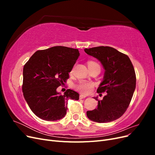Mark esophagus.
Returning <instances> with one entry per match:
<instances>
[{
    "instance_id": "esophagus-1",
    "label": "esophagus",
    "mask_w": 155,
    "mask_h": 155,
    "mask_svg": "<svg viewBox=\"0 0 155 155\" xmlns=\"http://www.w3.org/2000/svg\"><path fill=\"white\" fill-rule=\"evenodd\" d=\"M87 96H85V95H82V94H81L80 96H79V98H80V99H83V98H85Z\"/></svg>"
}]
</instances>
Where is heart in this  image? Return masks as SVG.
<instances>
[{"instance_id":"1","label":"heart","mask_w":155,"mask_h":155,"mask_svg":"<svg viewBox=\"0 0 155 155\" xmlns=\"http://www.w3.org/2000/svg\"><path fill=\"white\" fill-rule=\"evenodd\" d=\"M90 65H99V64L94 61H90L88 62V66H90ZM74 87L77 91L81 92L83 94H88L92 91L94 87V84L92 82L81 81L76 85H75Z\"/></svg>"}]
</instances>
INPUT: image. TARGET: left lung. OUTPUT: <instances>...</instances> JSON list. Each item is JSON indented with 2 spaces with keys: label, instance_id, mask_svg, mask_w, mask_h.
Instances as JSON below:
<instances>
[{
  "label": "left lung",
  "instance_id": "obj_1",
  "mask_svg": "<svg viewBox=\"0 0 155 155\" xmlns=\"http://www.w3.org/2000/svg\"><path fill=\"white\" fill-rule=\"evenodd\" d=\"M88 54L97 59L105 70L104 81L97 93L106 92L98 100L97 109L87 112L88 118L96 122L107 123L122 116L130 104L136 88V74L127 55L110 46L85 48Z\"/></svg>",
  "mask_w": 155,
  "mask_h": 155
}]
</instances>
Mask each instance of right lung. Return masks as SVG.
Returning a JSON list of instances; mask_svg holds the SVG:
<instances>
[{
    "mask_svg": "<svg viewBox=\"0 0 155 155\" xmlns=\"http://www.w3.org/2000/svg\"><path fill=\"white\" fill-rule=\"evenodd\" d=\"M78 49L56 46L37 50L23 68L22 92L28 105L39 118L47 121L63 118L68 100H78L79 94L67 89L63 95L56 91L69 78L76 63Z\"/></svg>",
    "mask_w": 155,
    "mask_h": 155,
    "instance_id": "right-lung-1",
    "label": "right lung"
}]
</instances>
